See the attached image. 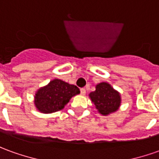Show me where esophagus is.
Masks as SVG:
<instances>
[{"instance_id":"34e87169","label":"esophagus","mask_w":159,"mask_h":159,"mask_svg":"<svg viewBox=\"0 0 159 159\" xmlns=\"http://www.w3.org/2000/svg\"><path fill=\"white\" fill-rule=\"evenodd\" d=\"M80 92H81V95H84L85 94H86V89L83 88V89H80Z\"/></svg>"}]
</instances>
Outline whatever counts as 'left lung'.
<instances>
[{
  "instance_id": "left-lung-1",
  "label": "left lung",
  "mask_w": 159,
  "mask_h": 159,
  "mask_svg": "<svg viewBox=\"0 0 159 159\" xmlns=\"http://www.w3.org/2000/svg\"><path fill=\"white\" fill-rule=\"evenodd\" d=\"M92 102L102 115H108L119 109L121 102L118 91L107 83H101L95 86V90L89 94Z\"/></svg>"
}]
</instances>
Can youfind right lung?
<instances>
[{
  "label": "right lung",
  "mask_w": 159,
  "mask_h": 159,
  "mask_svg": "<svg viewBox=\"0 0 159 159\" xmlns=\"http://www.w3.org/2000/svg\"><path fill=\"white\" fill-rule=\"evenodd\" d=\"M79 93V89L76 85L54 79L36 92L34 104L41 113L52 114L63 109L72 96Z\"/></svg>",
  "instance_id": "right-lung-1"
}]
</instances>
